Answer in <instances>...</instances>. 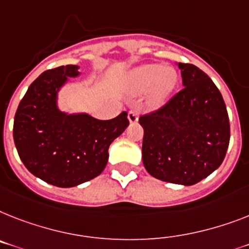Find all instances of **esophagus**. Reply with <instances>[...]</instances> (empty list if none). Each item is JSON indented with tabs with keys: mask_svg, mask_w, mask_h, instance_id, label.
Here are the masks:
<instances>
[{
	"mask_svg": "<svg viewBox=\"0 0 249 249\" xmlns=\"http://www.w3.org/2000/svg\"><path fill=\"white\" fill-rule=\"evenodd\" d=\"M128 121L129 123H137V121H139V113H137L136 110H129Z\"/></svg>",
	"mask_w": 249,
	"mask_h": 249,
	"instance_id": "1",
	"label": "esophagus"
}]
</instances>
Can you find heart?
<instances>
[{"label": "heart", "mask_w": 249, "mask_h": 249, "mask_svg": "<svg viewBox=\"0 0 249 249\" xmlns=\"http://www.w3.org/2000/svg\"><path fill=\"white\" fill-rule=\"evenodd\" d=\"M179 76L172 67H163L159 63H149L136 67L128 75L127 88L132 94L147 91L146 106L150 109H159L166 104L178 85Z\"/></svg>", "instance_id": "b5f03b06"}]
</instances>
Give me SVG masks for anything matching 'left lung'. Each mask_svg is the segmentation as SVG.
<instances>
[{
    "label": "left lung",
    "mask_w": 249,
    "mask_h": 249,
    "mask_svg": "<svg viewBox=\"0 0 249 249\" xmlns=\"http://www.w3.org/2000/svg\"><path fill=\"white\" fill-rule=\"evenodd\" d=\"M177 66L183 89L163 108L140 117L142 163L154 178L192 186L223 163L231 126L223 96L213 80L194 65Z\"/></svg>",
    "instance_id": "obj_1"
}]
</instances>
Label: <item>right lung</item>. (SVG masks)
<instances>
[{
  "label": "right lung",
  "mask_w": 249,
  "mask_h": 249,
  "mask_svg": "<svg viewBox=\"0 0 249 249\" xmlns=\"http://www.w3.org/2000/svg\"><path fill=\"white\" fill-rule=\"evenodd\" d=\"M80 66L44 71L29 86L14 120V141L26 169L53 186H79L102 173L110 143L128 126L127 113L96 120L89 113L59 108L58 94Z\"/></svg>",
  "instance_id": "right-lung-1"
}]
</instances>
